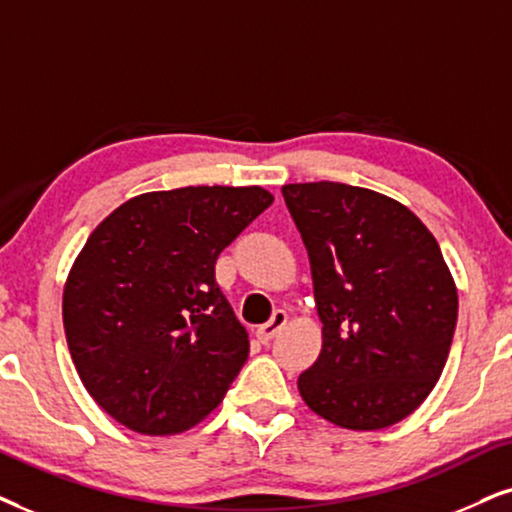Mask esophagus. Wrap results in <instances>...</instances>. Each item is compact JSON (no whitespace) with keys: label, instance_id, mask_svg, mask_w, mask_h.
I'll list each match as a JSON object with an SVG mask.
<instances>
[{"label":"esophagus","instance_id":"1","mask_svg":"<svg viewBox=\"0 0 512 512\" xmlns=\"http://www.w3.org/2000/svg\"><path fill=\"white\" fill-rule=\"evenodd\" d=\"M286 323H288V314L278 309V312H274V316H271L264 326L257 328V340H260L262 345H267V342H271V338H274V335L281 331L283 326H286Z\"/></svg>","mask_w":512,"mask_h":512}]
</instances>
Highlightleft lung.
Returning <instances> with one entry per match:
<instances>
[{
	"label": "left lung",
	"mask_w": 512,
	"mask_h": 512,
	"mask_svg": "<svg viewBox=\"0 0 512 512\" xmlns=\"http://www.w3.org/2000/svg\"><path fill=\"white\" fill-rule=\"evenodd\" d=\"M323 323L304 404L345 430H383L423 404L444 371L458 293L428 226L406 205L338 181L286 184Z\"/></svg>",
	"instance_id": "8db88e82"
}]
</instances>
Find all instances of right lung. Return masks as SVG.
I'll list each match as a JSON object with an SVG mask.
<instances>
[{"mask_svg":"<svg viewBox=\"0 0 512 512\" xmlns=\"http://www.w3.org/2000/svg\"><path fill=\"white\" fill-rule=\"evenodd\" d=\"M271 203L262 186L141 193L87 238L63 288V328L82 385L125 428L174 435L224 399L250 340L215 264Z\"/></svg>","mask_w":512,"mask_h":512,"instance_id":"right-lung-1","label":"right lung"}]
</instances>
